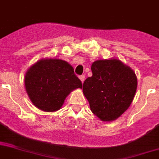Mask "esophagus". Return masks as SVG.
I'll return each mask as SVG.
<instances>
[{
    "label": "esophagus",
    "instance_id": "1",
    "mask_svg": "<svg viewBox=\"0 0 159 159\" xmlns=\"http://www.w3.org/2000/svg\"><path fill=\"white\" fill-rule=\"evenodd\" d=\"M80 80H81V82L84 83V80H85L84 75H80Z\"/></svg>",
    "mask_w": 159,
    "mask_h": 159
}]
</instances>
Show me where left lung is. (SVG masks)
Wrapping results in <instances>:
<instances>
[{"instance_id": "8db88e82", "label": "left lung", "mask_w": 159, "mask_h": 159, "mask_svg": "<svg viewBox=\"0 0 159 159\" xmlns=\"http://www.w3.org/2000/svg\"><path fill=\"white\" fill-rule=\"evenodd\" d=\"M93 76L85 80L83 93L91 111L102 121H112L129 108L136 93L135 72L119 59H100L92 64Z\"/></svg>"}]
</instances>
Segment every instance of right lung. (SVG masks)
<instances>
[{
  "label": "right lung",
  "instance_id": "1",
  "mask_svg": "<svg viewBox=\"0 0 159 159\" xmlns=\"http://www.w3.org/2000/svg\"><path fill=\"white\" fill-rule=\"evenodd\" d=\"M25 87L35 107L45 112H55L63 106L70 92L82 88V83L67 62L43 59L28 69Z\"/></svg>",
  "mask_w": 159,
  "mask_h": 159
}]
</instances>
